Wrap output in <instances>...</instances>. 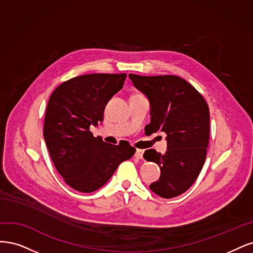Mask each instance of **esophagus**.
<instances>
[{
  "mask_svg": "<svg viewBox=\"0 0 253 253\" xmlns=\"http://www.w3.org/2000/svg\"><path fill=\"white\" fill-rule=\"evenodd\" d=\"M143 153H144V150H142V149H136L134 156H135L137 159H143Z\"/></svg>",
  "mask_w": 253,
  "mask_h": 253,
  "instance_id": "1",
  "label": "esophagus"
}]
</instances>
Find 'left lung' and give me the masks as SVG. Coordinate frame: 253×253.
I'll return each mask as SVG.
<instances>
[{
  "instance_id": "8db88e82",
  "label": "left lung",
  "mask_w": 253,
  "mask_h": 253,
  "mask_svg": "<svg viewBox=\"0 0 253 253\" xmlns=\"http://www.w3.org/2000/svg\"><path fill=\"white\" fill-rule=\"evenodd\" d=\"M134 86L147 95L151 106L148 133L167 134L165 154L149 149L144 159L157 163L159 181L150 189L171 199L188 190L206 160L209 144V107L203 95L186 80L176 76L144 77L130 73Z\"/></svg>"
}]
</instances>
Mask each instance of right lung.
I'll use <instances>...</instances> for the list:
<instances>
[{"label": "right lung", "instance_id": "obj_1", "mask_svg": "<svg viewBox=\"0 0 253 253\" xmlns=\"http://www.w3.org/2000/svg\"><path fill=\"white\" fill-rule=\"evenodd\" d=\"M126 73H91L72 78L54 89L44 120V138L64 182L80 192L106 184L135 148L128 142L112 145L93 136L90 126L104 119L107 102L123 88Z\"/></svg>", "mask_w": 253, "mask_h": 253}]
</instances>
